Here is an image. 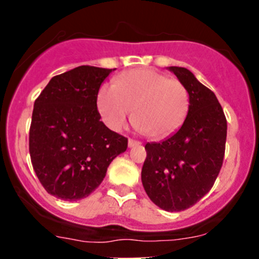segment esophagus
<instances>
[{
	"instance_id": "34e87169",
	"label": "esophagus",
	"mask_w": 259,
	"mask_h": 259,
	"mask_svg": "<svg viewBox=\"0 0 259 259\" xmlns=\"http://www.w3.org/2000/svg\"><path fill=\"white\" fill-rule=\"evenodd\" d=\"M140 141H137V140H134V139H130L128 140V146L130 148H134V146H137V145H140Z\"/></svg>"
}]
</instances>
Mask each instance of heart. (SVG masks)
Here are the masks:
<instances>
[{
	"instance_id": "1",
	"label": "heart",
	"mask_w": 259,
	"mask_h": 259,
	"mask_svg": "<svg viewBox=\"0 0 259 259\" xmlns=\"http://www.w3.org/2000/svg\"><path fill=\"white\" fill-rule=\"evenodd\" d=\"M97 107L114 131L124 128L132 116L141 132L166 139L183 125L189 111V93L178 79L152 68H134L119 75L115 85L102 84Z\"/></svg>"
}]
</instances>
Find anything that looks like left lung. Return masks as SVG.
Returning <instances> with one entry per match:
<instances>
[{"mask_svg":"<svg viewBox=\"0 0 259 259\" xmlns=\"http://www.w3.org/2000/svg\"><path fill=\"white\" fill-rule=\"evenodd\" d=\"M189 93V111L176 134L145 145L141 182L150 200L166 211H182L212 188L223 164L227 119L218 98L191 71L171 66Z\"/></svg>","mask_w":259,"mask_h":259,"instance_id":"8db88e82","label":"left lung"}]
</instances>
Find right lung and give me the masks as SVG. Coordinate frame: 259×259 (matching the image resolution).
Here are the masks:
<instances>
[{
	"label": "right lung",
	"mask_w": 259,
	"mask_h": 259,
	"mask_svg": "<svg viewBox=\"0 0 259 259\" xmlns=\"http://www.w3.org/2000/svg\"><path fill=\"white\" fill-rule=\"evenodd\" d=\"M115 70V68H114ZM113 68L79 67L52 77L36 98L29 127V154L48 193L76 201L101 184L127 137L100 120L97 92Z\"/></svg>",
	"instance_id": "add662e5"
}]
</instances>
